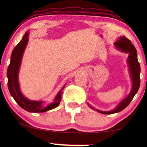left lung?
I'll use <instances>...</instances> for the list:
<instances>
[{
    "label": "left lung",
    "instance_id": "left-lung-1",
    "mask_svg": "<svg viewBox=\"0 0 147 147\" xmlns=\"http://www.w3.org/2000/svg\"><path fill=\"white\" fill-rule=\"evenodd\" d=\"M114 46L119 51L128 54L126 61L128 63V71H129L130 77L132 82V88L128 96L125 98H124L113 110H110V111H102V110L95 109L93 106H90V104L88 103V106L91 109H93L103 114L118 113V112L123 110L130 103V102L133 99L134 95L137 93L140 87V63L138 61L137 52H136V48L132 45L131 41L124 36H122L118 38V41L114 42Z\"/></svg>",
    "mask_w": 147,
    "mask_h": 147
}]
</instances>
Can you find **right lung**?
<instances>
[{
	"label": "right lung",
	"instance_id": "obj_1",
	"mask_svg": "<svg viewBox=\"0 0 147 147\" xmlns=\"http://www.w3.org/2000/svg\"><path fill=\"white\" fill-rule=\"evenodd\" d=\"M29 31H26L23 37V39L14 48L11 57V62L7 69L8 78V88L9 92L14 98L15 102L19 104L20 107L23 108L26 111L29 112L42 113L52 110L57 107L61 99V95L63 94V90L65 88V84L62 86L61 89L51 103L46 106L47 101L45 100H31L28 99L22 93L19 81V73L20 67L21 65V61L25 51V48L29 41Z\"/></svg>",
	"mask_w": 147,
	"mask_h": 147
}]
</instances>
